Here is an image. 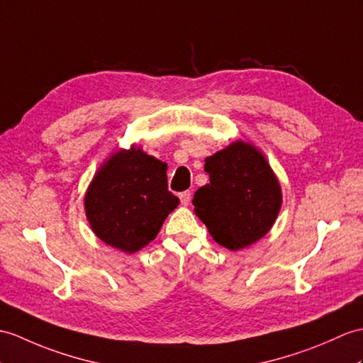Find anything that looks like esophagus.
Segmentation results:
<instances>
[{
    "mask_svg": "<svg viewBox=\"0 0 363 363\" xmlns=\"http://www.w3.org/2000/svg\"><path fill=\"white\" fill-rule=\"evenodd\" d=\"M179 199H181V202H182L184 206H187L189 202H190V199H191V191L190 190H185V191L179 193Z\"/></svg>",
    "mask_w": 363,
    "mask_h": 363,
    "instance_id": "34e87169",
    "label": "esophagus"
}]
</instances>
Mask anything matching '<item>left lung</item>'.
Instances as JSON below:
<instances>
[{"instance_id": "1", "label": "left lung", "mask_w": 363, "mask_h": 363, "mask_svg": "<svg viewBox=\"0 0 363 363\" xmlns=\"http://www.w3.org/2000/svg\"><path fill=\"white\" fill-rule=\"evenodd\" d=\"M210 182L193 196L195 213L221 246L238 250L271 230L281 207V189L259 151L235 142L206 159Z\"/></svg>"}]
</instances>
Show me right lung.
I'll return each instance as SVG.
<instances>
[{
	"mask_svg": "<svg viewBox=\"0 0 363 363\" xmlns=\"http://www.w3.org/2000/svg\"><path fill=\"white\" fill-rule=\"evenodd\" d=\"M178 204V196L168 191L167 164L136 147L117 151L100 168L85 196L91 229L126 254L153 241Z\"/></svg>",
	"mask_w": 363,
	"mask_h": 363,
	"instance_id": "1",
	"label": "right lung"
}]
</instances>
